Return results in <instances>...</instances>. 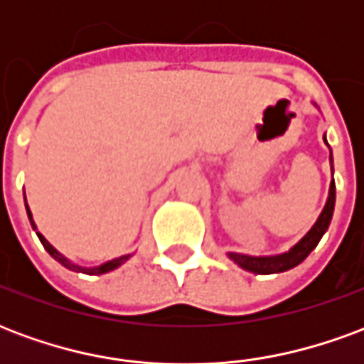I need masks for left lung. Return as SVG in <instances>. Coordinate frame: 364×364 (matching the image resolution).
I'll list each match as a JSON object with an SVG mask.
<instances>
[{"label":"left lung","mask_w":364,"mask_h":364,"mask_svg":"<svg viewBox=\"0 0 364 364\" xmlns=\"http://www.w3.org/2000/svg\"><path fill=\"white\" fill-rule=\"evenodd\" d=\"M323 142L328 144L326 136H323ZM329 148V144H328ZM329 161H331V171H333V158H331V150H329ZM333 206H336V183L331 179L329 183V195L328 200H326V206L323 210L318 216V220L314 224L312 228L306 232L304 237H300L296 244L290 247L289 252L279 253V255H244V253H234L230 252L228 257L236 265H240L245 271L255 274H273V273H282V271H289V269L296 267L302 261L314 252V247L320 244L321 236L328 232L329 222H331V216H333Z\"/></svg>","instance_id":"1"}]
</instances>
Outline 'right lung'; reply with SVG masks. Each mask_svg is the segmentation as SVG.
Here are the masks:
<instances>
[{
	"label": "right lung",
	"mask_w": 364,
	"mask_h": 364,
	"mask_svg": "<svg viewBox=\"0 0 364 364\" xmlns=\"http://www.w3.org/2000/svg\"><path fill=\"white\" fill-rule=\"evenodd\" d=\"M27 206V214H28V220H31V226H33V230L36 232V224L35 220H33V214H31V208ZM36 236H38V240H41V244L44 245V250L46 252L50 253L52 257L54 259L58 261L60 265H64L66 269H70V271H75V273H85V274H105V273H109V271H112V269H117L120 267L122 263H127L130 257H132V253H128V255H120V257H117V259H111V261H107V263H101V265H97V267H82V265H75V263H72V261L68 259V257H64L62 253L54 247V245L48 244V240L41 234V232H36Z\"/></svg>",
	"instance_id": "1"
}]
</instances>
